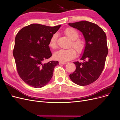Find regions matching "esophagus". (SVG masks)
<instances>
[{
	"mask_svg": "<svg viewBox=\"0 0 120 120\" xmlns=\"http://www.w3.org/2000/svg\"><path fill=\"white\" fill-rule=\"evenodd\" d=\"M66 64H67L66 62H59V65H65Z\"/></svg>",
	"mask_w": 120,
	"mask_h": 120,
	"instance_id": "obj_1",
	"label": "esophagus"
}]
</instances>
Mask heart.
I'll use <instances>...</instances> for the list:
<instances>
[{
	"mask_svg": "<svg viewBox=\"0 0 120 120\" xmlns=\"http://www.w3.org/2000/svg\"><path fill=\"white\" fill-rule=\"evenodd\" d=\"M65 34L71 41V45L74 47L79 53H81L84 51L86 44L85 41L82 39H78L79 33L74 28L69 27L67 28L65 31ZM57 39L58 34H53L50 38L49 45L51 49H56L57 47ZM76 55V52L74 49H60L53 54V57L55 60L60 62H65L75 58Z\"/></svg>",
	"mask_w": 120,
	"mask_h": 120,
	"instance_id": "obj_1",
	"label": "heart"
}]
</instances>
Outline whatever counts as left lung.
Instances as JSON below:
<instances>
[{"instance_id": "8db88e82", "label": "left lung", "mask_w": 120, "mask_h": 120, "mask_svg": "<svg viewBox=\"0 0 120 120\" xmlns=\"http://www.w3.org/2000/svg\"><path fill=\"white\" fill-rule=\"evenodd\" d=\"M68 24L82 33L86 44L83 61L74 62L76 70L70 75V79L80 86L89 85L98 79L105 67L108 52L106 35L97 24L85 20Z\"/></svg>"}]
</instances>
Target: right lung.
I'll return each mask as SVG.
<instances>
[{
    "label": "right lung",
    "instance_id": "obj_1",
    "mask_svg": "<svg viewBox=\"0 0 120 120\" xmlns=\"http://www.w3.org/2000/svg\"><path fill=\"white\" fill-rule=\"evenodd\" d=\"M61 25L50 27L31 24L20 30L15 38L13 50L17 70L20 77L34 88L46 85L53 75L58 61H45L52 55L49 45L50 38Z\"/></svg>",
    "mask_w": 120,
    "mask_h": 120
}]
</instances>
